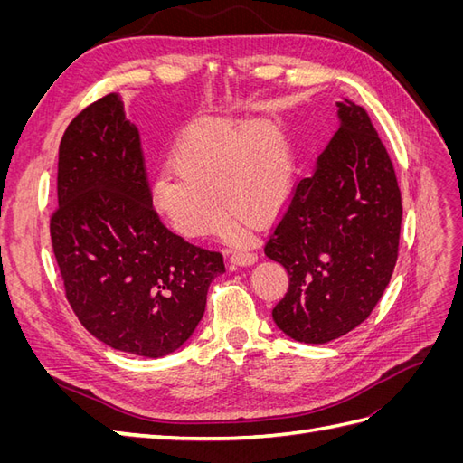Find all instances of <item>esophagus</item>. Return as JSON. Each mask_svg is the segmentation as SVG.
<instances>
[{
	"mask_svg": "<svg viewBox=\"0 0 463 463\" xmlns=\"http://www.w3.org/2000/svg\"><path fill=\"white\" fill-rule=\"evenodd\" d=\"M257 255L255 253H249V250H233L230 255V262L232 266H250L257 262Z\"/></svg>",
	"mask_w": 463,
	"mask_h": 463,
	"instance_id": "esophagus-1",
	"label": "esophagus"
}]
</instances>
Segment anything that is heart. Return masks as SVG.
<instances>
[{"label": "heart", "instance_id": "obj_1", "mask_svg": "<svg viewBox=\"0 0 463 463\" xmlns=\"http://www.w3.org/2000/svg\"><path fill=\"white\" fill-rule=\"evenodd\" d=\"M172 164L152 181L156 213L187 240L216 232L223 206L253 223L272 220L291 191V160L266 123L204 121L179 137Z\"/></svg>", "mask_w": 463, "mask_h": 463}]
</instances>
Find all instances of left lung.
I'll use <instances>...</instances> for the list:
<instances>
[{"mask_svg":"<svg viewBox=\"0 0 463 463\" xmlns=\"http://www.w3.org/2000/svg\"><path fill=\"white\" fill-rule=\"evenodd\" d=\"M340 128L291 193L264 255L289 274L272 318L289 338L326 344L365 320L398 260L402 194L371 118L338 102Z\"/></svg>","mask_w":463,"mask_h":463,"instance_id":"1","label":"left lung"}]
</instances>
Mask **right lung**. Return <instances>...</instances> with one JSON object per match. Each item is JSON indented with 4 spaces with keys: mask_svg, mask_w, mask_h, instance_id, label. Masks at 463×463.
Here are the masks:
<instances>
[{
    "mask_svg": "<svg viewBox=\"0 0 463 463\" xmlns=\"http://www.w3.org/2000/svg\"><path fill=\"white\" fill-rule=\"evenodd\" d=\"M58 203L50 235L65 298L94 338L119 352L164 357L204 315L216 250L187 243L150 201L141 137L118 94L67 125L60 143Z\"/></svg>",
    "mask_w": 463,
    "mask_h": 463,
    "instance_id": "right-lung-1",
    "label": "right lung"
}]
</instances>
